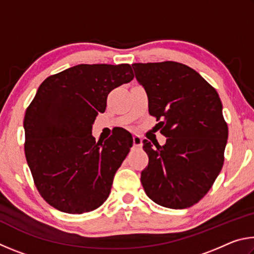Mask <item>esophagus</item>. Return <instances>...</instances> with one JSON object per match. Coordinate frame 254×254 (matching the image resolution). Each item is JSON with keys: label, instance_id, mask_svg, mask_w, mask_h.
<instances>
[{"label": "esophagus", "instance_id": "esophagus-1", "mask_svg": "<svg viewBox=\"0 0 254 254\" xmlns=\"http://www.w3.org/2000/svg\"><path fill=\"white\" fill-rule=\"evenodd\" d=\"M133 145H134L135 148L141 147V145H142V137L137 134L133 135Z\"/></svg>", "mask_w": 254, "mask_h": 254}]
</instances>
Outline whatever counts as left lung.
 Masks as SVG:
<instances>
[{
    "mask_svg": "<svg viewBox=\"0 0 254 254\" xmlns=\"http://www.w3.org/2000/svg\"><path fill=\"white\" fill-rule=\"evenodd\" d=\"M148 94L165 145L143 140L149 157L141 173L145 194L163 207L183 209L203 198L224 163L229 127L222 102L198 72L176 62L132 64Z\"/></svg>",
    "mask_w": 254,
    "mask_h": 254,
    "instance_id": "8db88e82",
    "label": "left lung"
}]
</instances>
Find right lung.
<instances>
[{
  "instance_id": "add662e5",
  "label": "right lung",
  "mask_w": 254,
  "mask_h": 254,
  "mask_svg": "<svg viewBox=\"0 0 254 254\" xmlns=\"http://www.w3.org/2000/svg\"><path fill=\"white\" fill-rule=\"evenodd\" d=\"M128 64L77 65L46 78L24 115V153L33 182L60 212H91L107 199L133 144L120 128L96 142L92 126L111 91L133 79Z\"/></svg>"
}]
</instances>
